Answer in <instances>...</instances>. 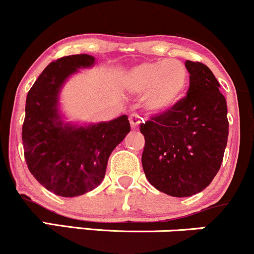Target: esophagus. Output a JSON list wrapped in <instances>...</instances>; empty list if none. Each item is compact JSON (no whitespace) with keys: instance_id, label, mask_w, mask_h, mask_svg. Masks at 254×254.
<instances>
[{"instance_id":"obj_1","label":"esophagus","mask_w":254,"mask_h":254,"mask_svg":"<svg viewBox=\"0 0 254 254\" xmlns=\"http://www.w3.org/2000/svg\"><path fill=\"white\" fill-rule=\"evenodd\" d=\"M129 122H130L131 127H132L133 130H136V129H138L139 124H141L142 117H139L138 115H136V113H133V115H131L130 117H129Z\"/></svg>"}]
</instances>
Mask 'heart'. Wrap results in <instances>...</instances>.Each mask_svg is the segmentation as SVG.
<instances>
[{"mask_svg": "<svg viewBox=\"0 0 254 254\" xmlns=\"http://www.w3.org/2000/svg\"><path fill=\"white\" fill-rule=\"evenodd\" d=\"M188 83V68L176 60L143 62L133 66L125 77L127 88L145 95V106L154 113L171 110L182 99Z\"/></svg>", "mask_w": 254, "mask_h": 254, "instance_id": "obj_1", "label": "heart"}]
</instances>
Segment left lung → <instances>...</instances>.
I'll list each match as a JSON object with an SVG mask.
<instances>
[{"label":"left lung","instance_id":"left-lung-1","mask_svg":"<svg viewBox=\"0 0 254 254\" xmlns=\"http://www.w3.org/2000/svg\"><path fill=\"white\" fill-rule=\"evenodd\" d=\"M186 97L141 124L145 144L142 166L154 188L189 197L210 185L220 170L228 139L227 101L205 64L186 61Z\"/></svg>","mask_w":254,"mask_h":254}]
</instances>
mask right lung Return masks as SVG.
Instances as JSON below:
<instances>
[{
  "label": "right lung",
  "mask_w": 254,
  "mask_h": 254,
  "mask_svg": "<svg viewBox=\"0 0 254 254\" xmlns=\"http://www.w3.org/2000/svg\"><path fill=\"white\" fill-rule=\"evenodd\" d=\"M90 55H71L49 64L26 98L22 143L27 167L46 190L75 197L103 182L109 157L130 132L127 116L98 124L64 123L58 97L64 82L94 65Z\"/></svg>",
  "instance_id": "1"
}]
</instances>
